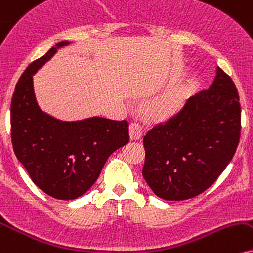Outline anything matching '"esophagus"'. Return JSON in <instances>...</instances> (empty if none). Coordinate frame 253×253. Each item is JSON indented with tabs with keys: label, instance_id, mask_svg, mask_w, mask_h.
Wrapping results in <instances>:
<instances>
[{
	"label": "esophagus",
	"instance_id": "1",
	"mask_svg": "<svg viewBox=\"0 0 253 253\" xmlns=\"http://www.w3.org/2000/svg\"><path fill=\"white\" fill-rule=\"evenodd\" d=\"M143 133V126L138 122H132L130 124V137L131 139H139Z\"/></svg>",
	"mask_w": 253,
	"mask_h": 253
}]
</instances>
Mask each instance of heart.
<instances>
[{"label": "heart", "mask_w": 253, "mask_h": 253, "mask_svg": "<svg viewBox=\"0 0 253 253\" xmlns=\"http://www.w3.org/2000/svg\"><path fill=\"white\" fill-rule=\"evenodd\" d=\"M183 102V91L182 89H173L162 96L150 107L151 114L158 117H167L173 114L180 107Z\"/></svg>", "instance_id": "heart-1"}]
</instances>
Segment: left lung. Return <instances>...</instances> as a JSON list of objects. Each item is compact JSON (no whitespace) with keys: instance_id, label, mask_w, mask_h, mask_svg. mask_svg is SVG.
I'll use <instances>...</instances> for the list:
<instances>
[{"instance_id":"1","label":"left lung","mask_w":253,"mask_h":253,"mask_svg":"<svg viewBox=\"0 0 253 253\" xmlns=\"http://www.w3.org/2000/svg\"><path fill=\"white\" fill-rule=\"evenodd\" d=\"M241 103L235 83L217 68L212 85L186 99L178 112L143 137L142 173L167 201L198 196L216 182L241 138Z\"/></svg>"}]
</instances>
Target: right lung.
Instances as JSON below:
<instances>
[{
    "label": "right lung",
    "mask_w": 253,
    "mask_h": 253,
    "mask_svg": "<svg viewBox=\"0 0 253 253\" xmlns=\"http://www.w3.org/2000/svg\"><path fill=\"white\" fill-rule=\"evenodd\" d=\"M57 43L28 65L15 86L10 105L11 143L31 180L46 195L75 199L91 188L112 152L129 142L126 120L92 117L61 122L43 112L33 89V74L67 45Z\"/></svg>",
    "instance_id": "right-lung-1"
}]
</instances>
